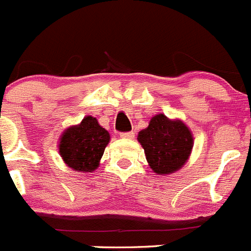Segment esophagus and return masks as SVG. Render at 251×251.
<instances>
[{
    "instance_id": "1",
    "label": "esophagus",
    "mask_w": 251,
    "mask_h": 251,
    "mask_svg": "<svg viewBox=\"0 0 251 251\" xmlns=\"http://www.w3.org/2000/svg\"><path fill=\"white\" fill-rule=\"evenodd\" d=\"M122 138H127V139H132L134 138V132H123L121 133Z\"/></svg>"
}]
</instances>
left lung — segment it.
<instances>
[{
	"mask_svg": "<svg viewBox=\"0 0 251 251\" xmlns=\"http://www.w3.org/2000/svg\"><path fill=\"white\" fill-rule=\"evenodd\" d=\"M150 168L156 174L178 170L190 156L193 138L181 121H170L164 114L152 117L148 128L138 134Z\"/></svg>",
	"mask_w": 251,
	"mask_h": 251,
	"instance_id": "left-lung-1",
	"label": "left lung"
}]
</instances>
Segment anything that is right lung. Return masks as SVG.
<instances>
[{
  "instance_id": "right-lung-1",
  "label": "right lung",
  "mask_w": 251,
  "mask_h": 251,
  "mask_svg": "<svg viewBox=\"0 0 251 251\" xmlns=\"http://www.w3.org/2000/svg\"><path fill=\"white\" fill-rule=\"evenodd\" d=\"M109 134L96 118L87 116L78 126L70 127L61 135L59 150L66 164L75 171L91 173L100 165Z\"/></svg>"
}]
</instances>
